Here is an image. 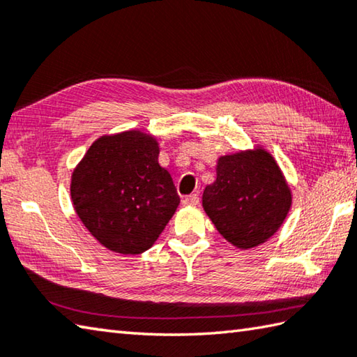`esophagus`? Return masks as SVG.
Masks as SVG:
<instances>
[{
    "mask_svg": "<svg viewBox=\"0 0 357 357\" xmlns=\"http://www.w3.org/2000/svg\"><path fill=\"white\" fill-rule=\"evenodd\" d=\"M199 204V194H190L183 199V205H197Z\"/></svg>",
    "mask_w": 357,
    "mask_h": 357,
    "instance_id": "34e87169",
    "label": "esophagus"
}]
</instances>
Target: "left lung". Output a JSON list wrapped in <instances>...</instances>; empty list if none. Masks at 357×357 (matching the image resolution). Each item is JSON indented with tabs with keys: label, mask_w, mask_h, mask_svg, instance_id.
<instances>
[{
	"label": "left lung",
	"mask_w": 357,
	"mask_h": 357,
	"mask_svg": "<svg viewBox=\"0 0 357 357\" xmlns=\"http://www.w3.org/2000/svg\"><path fill=\"white\" fill-rule=\"evenodd\" d=\"M216 181L202 205L228 242L252 248L278 230L291 208V190L271 153L257 149L220 157Z\"/></svg>",
	"instance_id": "left-lung-1"
}]
</instances>
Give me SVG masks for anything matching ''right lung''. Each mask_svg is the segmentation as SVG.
<instances>
[{
	"label": "right lung",
	"mask_w": 357,
	"mask_h": 357,
	"mask_svg": "<svg viewBox=\"0 0 357 357\" xmlns=\"http://www.w3.org/2000/svg\"><path fill=\"white\" fill-rule=\"evenodd\" d=\"M158 152L155 138L139 130L105 135L73 172L74 210L112 252H146L177 210L180 197Z\"/></svg>",
	"instance_id": "right-lung-1"
}]
</instances>
